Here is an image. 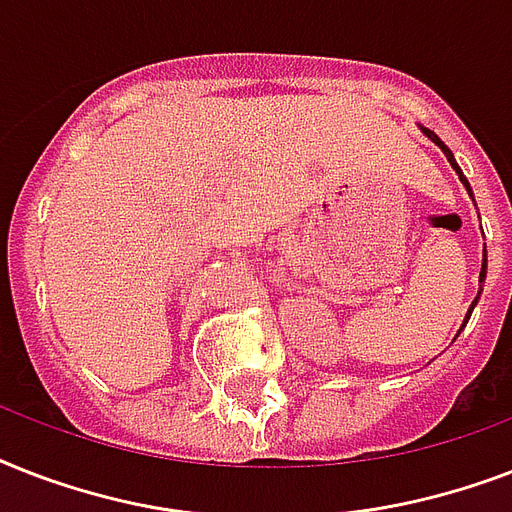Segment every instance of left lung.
Here are the masks:
<instances>
[{
    "label": "left lung",
    "instance_id": "obj_1",
    "mask_svg": "<svg viewBox=\"0 0 512 512\" xmlns=\"http://www.w3.org/2000/svg\"><path fill=\"white\" fill-rule=\"evenodd\" d=\"M422 132H425V135H428V138L433 140V143H436V146H441V151H444V154H446V159H449V162H452V167H454V170H457V175H460V180H462V183H465V188H468V191H470L468 180H465V175H462L460 167H457V162H454L452 151H449V148H446L444 143H441V140H438L436 132H430V130H422ZM481 279H486V249H484V265H481ZM478 295H481V292H478ZM476 300H478V297H476ZM473 305H476V303H473ZM470 311H473V308H470ZM468 316H470V313H468Z\"/></svg>",
    "mask_w": 512,
    "mask_h": 512
}]
</instances>
